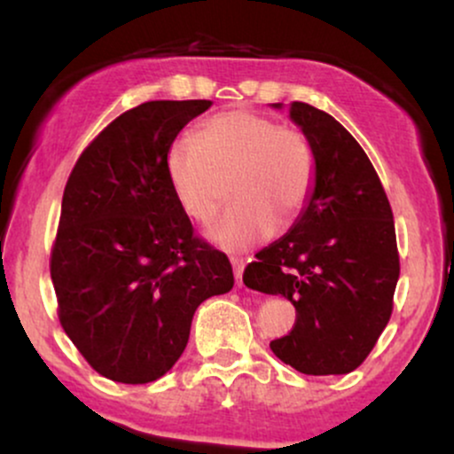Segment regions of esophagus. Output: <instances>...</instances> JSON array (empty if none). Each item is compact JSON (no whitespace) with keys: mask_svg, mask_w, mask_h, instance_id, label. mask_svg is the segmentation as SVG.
<instances>
[{"mask_svg":"<svg viewBox=\"0 0 454 454\" xmlns=\"http://www.w3.org/2000/svg\"><path fill=\"white\" fill-rule=\"evenodd\" d=\"M232 269H234V279H237V286H243V269H245L243 258H232Z\"/></svg>","mask_w":454,"mask_h":454,"instance_id":"esophagus-1","label":"esophagus"}]
</instances>
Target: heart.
<instances>
[{
    "label": "heart",
    "instance_id": "b5f03b06",
    "mask_svg": "<svg viewBox=\"0 0 454 454\" xmlns=\"http://www.w3.org/2000/svg\"><path fill=\"white\" fill-rule=\"evenodd\" d=\"M316 173V151L303 129L249 108L211 114L194 140H175L166 153L170 187L190 220L209 223L231 185L232 207L209 232L228 252L254 247L275 226L293 228L309 205Z\"/></svg>",
    "mask_w": 454,
    "mask_h": 454
}]
</instances>
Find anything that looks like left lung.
<instances>
[{"mask_svg":"<svg viewBox=\"0 0 454 454\" xmlns=\"http://www.w3.org/2000/svg\"><path fill=\"white\" fill-rule=\"evenodd\" d=\"M290 117L314 145V194L293 231L245 267L243 281L294 305L293 331L270 341L279 361L307 376H340L369 356L393 314V209L367 153L340 121L305 102L290 104Z\"/></svg>","mask_w":454,"mask_h":454,"instance_id":"1","label":"left lung"}]
</instances>
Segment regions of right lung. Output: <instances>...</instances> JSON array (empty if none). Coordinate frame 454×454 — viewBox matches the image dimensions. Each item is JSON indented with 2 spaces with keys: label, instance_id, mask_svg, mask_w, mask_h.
Masks as SVG:
<instances>
[{
  "label": "right lung",
  "instance_id": "1",
  "mask_svg": "<svg viewBox=\"0 0 454 454\" xmlns=\"http://www.w3.org/2000/svg\"><path fill=\"white\" fill-rule=\"evenodd\" d=\"M211 100H153L87 145L51 249L57 316L104 378L147 384L184 354L196 307L232 288L231 260L194 232L166 153Z\"/></svg>",
  "mask_w": 454,
  "mask_h": 454
}]
</instances>
